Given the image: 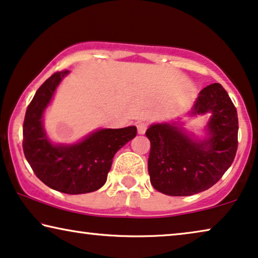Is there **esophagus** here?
<instances>
[{
	"instance_id": "1",
	"label": "esophagus",
	"mask_w": 258,
	"mask_h": 258,
	"mask_svg": "<svg viewBox=\"0 0 258 258\" xmlns=\"http://www.w3.org/2000/svg\"><path fill=\"white\" fill-rule=\"evenodd\" d=\"M147 126H148V124L147 122H145V121H139L137 124V128H138V133H140V134H144L145 132H146V130H147Z\"/></svg>"
}]
</instances>
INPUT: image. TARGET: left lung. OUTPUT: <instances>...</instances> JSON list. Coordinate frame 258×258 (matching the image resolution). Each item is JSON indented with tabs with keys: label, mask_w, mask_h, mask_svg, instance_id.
<instances>
[{
	"label": "left lung",
	"mask_w": 258,
	"mask_h": 258,
	"mask_svg": "<svg viewBox=\"0 0 258 258\" xmlns=\"http://www.w3.org/2000/svg\"><path fill=\"white\" fill-rule=\"evenodd\" d=\"M194 113L212 112V137L197 143L169 124L152 125L148 173L155 189L170 197H189L214 186L233 164L237 151V111L219 83L206 86Z\"/></svg>",
	"instance_id": "1"
}]
</instances>
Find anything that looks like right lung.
Masks as SVG:
<instances>
[{"instance_id":"1","label":"right lung","mask_w":258,"mask_h":258,"mask_svg":"<svg viewBox=\"0 0 258 258\" xmlns=\"http://www.w3.org/2000/svg\"><path fill=\"white\" fill-rule=\"evenodd\" d=\"M68 72H55L35 93L25 112L22 145L29 165L46 186L65 194L91 193L106 182L114 154L137 136V127L99 130L71 146L50 143L43 130V111Z\"/></svg>"}]
</instances>
